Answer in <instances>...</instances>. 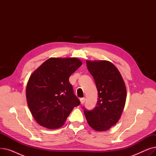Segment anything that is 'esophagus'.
<instances>
[{"label":"esophagus","mask_w":156,"mask_h":156,"mask_svg":"<svg viewBox=\"0 0 156 156\" xmlns=\"http://www.w3.org/2000/svg\"><path fill=\"white\" fill-rule=\"evenodd\" d=\"M85 102V97H83V98H81L80 99V102L81 104H84Z\"/></svg>","instance_id":"34e87169"}]
</instances>
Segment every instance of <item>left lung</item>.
<instances>
[{
  "mask_svg": "<svg viewBox=\"0 0 156 156\" xmlns=\"http://www.w3.org/2000/svg\"><path fill=\"white\" fill-rule=\"evenodd\" d=\"M88 70L92 75L98 91L95 108L84 114L90 126L102 132L116 125L123 111L126 89L116 67L108 61H87Z\"/></svg>",
  "mask_w": 156,
  "mask_h": 156,
  "instance_id": "obj_1",
  "label": "left lung"
}]
</instances>
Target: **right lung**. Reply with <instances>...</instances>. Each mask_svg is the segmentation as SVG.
<instances>
[{
	"instance_id": "right-lung-1",
	"label": "right lung",
	"mask_w": 156,
	"mask_h": 156,
	"mask_svg": "<svg viewBox=\"0 0 156 156\" xmlns=\"http://www.w3.org/2000/svg\"><path fill=\"white\" fill-rule=\"evenodd\" d=\"M81 64L75 57L50 58L32 73L27 86V100L40 125L60 128L73 109L80 104L69 78Z\"/></svg>"
}]
</instances>
